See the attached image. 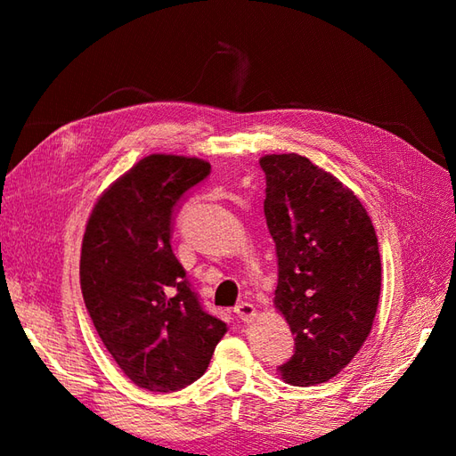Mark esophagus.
Segmentation results:
<instances>
[{
	"label": "esophagus",
	"mask_w": 456,
	"mask_h": 456,
	"mask_svg": "<svg viewBox=\"0 0 456 456\" xmlns=\"http://www.w3.org/2000/svg\"><path fill=\"white\" fill-rule=\"evenodd\" d=\"M235 314L239 315V319H243V322H253L255 315H256V309H255L253 304L243 302V304H239L235 307Z\"/></svg>",
	"instance_id": "esophagus-1"
}]
</instances>
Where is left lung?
Returning a JSON list of instances; mask_svg holds the SVG:
<instances>
[{
    "instance_id": "left-lung-1",
    "label": "left lung",
    "mask_w": 456,
    "mask_h": 456,
    "mask_svg": "<svg viewBox=\"0 0 456 456\" xmlns=\"http://www.w3.org/2000/svg\"><path fill=\"white\" fill-rule=\"evenodd\" d=\"M260 168L278 256L274 305L296 335L278 370L288 384L315 386L341 372L372 329L382 282L376 231L354 193L309 159L266 154Z\"/></svg>"
}]
</instances>
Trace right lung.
Instances as JSON below:
<instances>
[{
	"instance_id": "right-lung-1",
	"label": "right lung",
	"mask_w": 456,
	"mask_h": 456,
	"mask_svg": "<svg viewBox=\"0 0 456 456\" xmlns=\"http://www.w3.org/2000/svg\"><path fill=\"white\" fill-rule=\"evenodd\" d=\"M209 170L196 157H144L102 193L86 225L84 304L125 376L151 392L196 382L227 333L201 307L170 247L180 198Z\"/></svg>"
}]
</instances>
